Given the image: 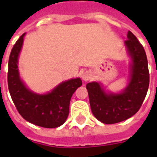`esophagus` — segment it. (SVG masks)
I'll list each match as a JSON object with an SVG mask.
<instances>
[{
	"instance_id": "obj_1",
	"label": "esophagus",
	"mask_w": 157,
	"mask_h": 157,
	"mask_svg": "<svg viewBox=\"0 0 157 157\" xmlns=\"http://www.w3.org/2000/svg\"><path fill=\"white\" fill-rule=\"evenodd\" d=\"M91 77H92V75H91L89 72H85L82 76V80H83L84 82H88L89 80L91 79Z\"/></svg>"
}]
</instances>
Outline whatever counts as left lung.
Wrapping results in <instances>:
<instances>
[{"mask_svg": "<svg viewBox=\"0 0 157 157\" xmlns=\"http://www.w3.org/2000/svg\"><path fill=\"white\" fill-rule=\"evenodd\" d=\"M124 45L131 59L129 80L122 92H107L99 82L86 84L91 109L95 118L111 124L128 119L140 109L149 87L148 61L145 49L130 31Z\"/></svg>", "mask_w": 157, "mask_h": 157, "instance_id": "left-lung-1", "label": "left lung"}]
</instances>
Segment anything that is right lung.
Segmentation results:
<instances>
[{
    "mask_svg": "<svg viewBox=\"0 0 157 157\" xmlns=\"http://www.w3.org/2000/svg\"><path fill=\"white\" fill-rule=\"evenodd\" d=\"M25 34L16 42L10 54L7 74L9 92L17 111L25 120L44 128H57L68 117L71 98L82 85V80L79 77L70 79L45 94L29 90L20 78L18 71V57Z\"/></svg>",
    "mask_w": 157,
    "mask_h": 157,
    "instance_id": "add662e5",
    "label": "right lung"
}]
</instances>
